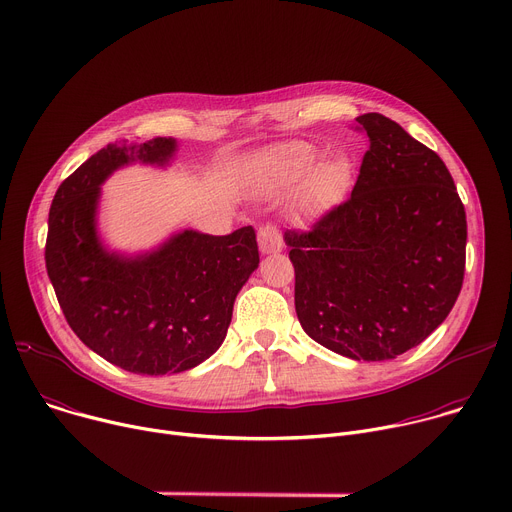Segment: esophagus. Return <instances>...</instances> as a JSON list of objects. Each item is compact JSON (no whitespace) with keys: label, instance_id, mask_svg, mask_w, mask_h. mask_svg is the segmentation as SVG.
Wrapping results in <instances>:
<instances>
[{"label":"esophagus","instance_id":"esophagus-1","mask_svg":"<svg viewBox=\"0 0 512 512\" xmlns=\"http://www.w3.org/2000/svg\"><path fill=\"white\" fill-rule=\"evenodd\" d=\"M259 249L261 253H277L283 249V235L275 225H263L259 229Z\"/></svg>","mask_w":512,"mask_h":512}]
</instances>
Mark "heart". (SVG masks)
<instances>
[{
    "label": "heart",
    "instance_id": "1",
    "mask_svg": "<svg viewBox=\"0 0 512 512\" xmlns=\"http://www.w3.org/2000/svg\"><path fill=\"white\" fill-rule=\"evenodd\" d=\"M273 174L279 180L294 182L312 175V188L322 200L336 198L346 184V166L340 162H320V154L308 143L294 141L273 148L267 156Z\"/></svg>",
    "mask_w": 512,
    "mask_h": 512
}]
</instances>
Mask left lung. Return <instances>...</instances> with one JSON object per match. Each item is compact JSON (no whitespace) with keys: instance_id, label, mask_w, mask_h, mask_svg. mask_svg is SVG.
I'll use <instances>...</instances> for the list:
<instances>
[{"instance_id":"obj_1","label":"left lung","mask_w":512,"mask_h":512,"mask_svg":"<svg viewBox=\"0 0 512 512\" xmlns=\"http://www.w3.org/2000/svg\"><path fill=\"white\" fill-rule=\"evenodd\" d=\"M371 148L346 202L312 231H285L296 312L318 344L389 360L454 308L466 267V210L442 158L381 113L356 117Z\"/></svg>"}]
</instances>
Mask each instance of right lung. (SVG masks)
I'll use <instances>...</instances> for the list:
<instances>
[{"mask_svg":"<svg viewBox=\"0 0 512 512\" xmlns=\"http://www.w3.org/2000/svg\"><path fill=\"white\" fill-rule=\"evenodd\" d=\"M176 148L172 137L109 143L60 184L48 214L46 269L68 326L135 375L182 373L214 354L259 267L253 227L225 237L186 229L133 257L101 243V184L131 162L166 166Z\"/></svg>","mask_w":512,"mask_h":512,"instance_id":"right-lung-1","label":"right lung"}]
</instances>
